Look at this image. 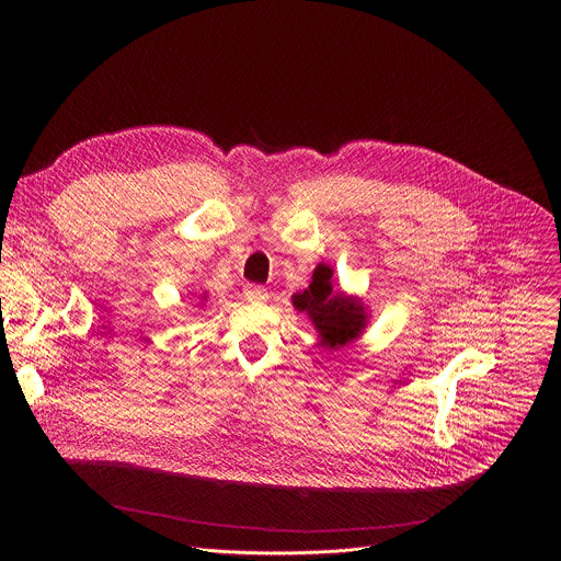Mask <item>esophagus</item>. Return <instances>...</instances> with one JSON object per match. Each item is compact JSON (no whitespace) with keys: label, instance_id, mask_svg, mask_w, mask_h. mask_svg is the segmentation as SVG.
<instances>
[{"label":"esophagus","instance_id":"34e87169","mask_svg":"<svg viewBox=\"0 0 561 561\" xmlns=\"http://www.w3.org/2000/svg\"><path fill=\"white\" fill-rule=\"evenodd\" d=\"M244 297H247L249 301H266V299H268V293H266V288H262V286L249 284V286L244 288Z\"/></svg>","mask_w":561,"mask_h":561}]
</instances>
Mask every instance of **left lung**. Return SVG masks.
Returning a JSON list of instances; mask_svg holds the SVG:
<instances>
[{"instance_id":"8db88e82","label":"left lung","mask_w":561,"mask_h":561,"mask_svg":"<svg viewBox=\"0 0 561 561\" xmlns=\"http://www.w3.org/2000/svg\"><path fill=\"white\" fill-rule=\"evenodd\" d=\"M331 277L333 271L319 264L312 273V284L304 293H297L293 304L297 310L308 312L324 346L342 348L362 335V329L366 327V312L357 299L333 293Z\"/></svg>"}]
</instances>
